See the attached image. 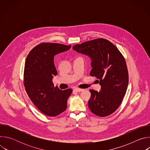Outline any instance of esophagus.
Instances as JSON below:
<instances>
[{
  "instance_id": "1",
  "label": "esophagus",
  "mask_w": 150,
  "mask_h": 150,
  "mask_svg": "<svg viewBox=\"0 0 150 150\" xmlns=\"http://www.w3.org/2000/svg\"><path fill=\"white\" fill-rule=\"evenodd\" d=\"M83 91V89H81V88H75L74 89V91H76V92H81Z\"/></svg>"
}]
</instances>
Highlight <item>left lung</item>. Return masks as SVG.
Listing matches in <instances>:
<instances>
[{
	"label": "left lung",
	"mask_w": 150,
	"mask_h": 150,
	"mask_svg": "<svg viewBox=\"0 0 150 150\" xmlns=\"http://www.w3.org/2000/svg\"><path fill=\"white\" fill-rule=\"evenodd\" d=\"M73 49L91 58L93 68L90 75L100 80L99 92L90 90V110L100 117L112 114L121 104L128 85L129 76L124 57L113 44L104 38L74 45Z\"/></svg>",
	"instance_id": "obj_1"
}]
</instances>
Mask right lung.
Listing matches in <instances>:
<instances>
[{
	"label": "right lung",
	"mask_w": 150,
	"mask_h": 150,
	"mask_svg": "<svg viewBox=\"0 0 150 150\" xmlns=\"http://www.w3.org/2000/svg\"><path fill=\"white\" fill-rule=\"evenodd\" d=\"M71 47V45L43 42L33 48L27 57L24 87L30 100L46 115L56 116L67 109L72 90H61L54 86L52 79L57 72L53 60L55 55Z\"/></svg>",
	"instance_id": "add662e5"
}]
</instances>
